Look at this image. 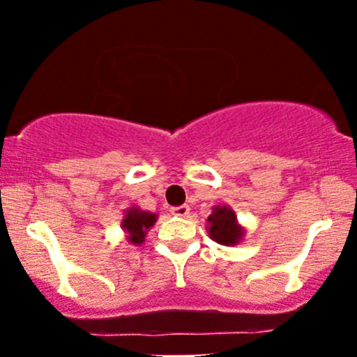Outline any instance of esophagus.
Returning a JSON list of instances; mask_svg holds the SVG:
<instances>
[{
	"label": "esophagus",
	"mask_w": 357,
	"mask_h": 357,
	"mask_svg": "<svg viewBox=\"0 0 357 357\" xmlns=\"http://www.w3.org/2000/svg\"><path fill=\"white\" fill-rule=\"evenodd\" d=\"M171 212L174 215H179V218H186L190 214V207L188 205H179V207H172Z\"/></svg>",
	"instance_id": "1"
}]
</instances>
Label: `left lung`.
<instances>
[{
	"instance_id": "obj_1",
	"label": "left lung",
	"mask_w": 357,
	"mask_h": 357,
	"mask_svg": "<svg viewBox=\"0 0 357 357\" xmlns=\"http://www.w3.org/2000/svg\"><path fill=\"white\" fill-rule=\"evenodd\" d=\"M208 236L221 245H236L243 238L245 231L236 221L235 211L228 205H215L207 218Z\"/></svg>"
}]
</instances>
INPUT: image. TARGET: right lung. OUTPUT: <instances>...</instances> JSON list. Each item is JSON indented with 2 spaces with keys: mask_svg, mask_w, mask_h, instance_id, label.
Segmentation results:
<instances>
[{
  "mask_svg": "<svg viewBox=\"0 0 357 357\" xmlns=\"http://www.w3.org/2000/svg\"><path fill=\"white\" fill-rule=\"evenodd\" d=\"M157 221V214L142 211L138 207H131L126 211L122 219V229L128 233V240L132 245H139L145 242V235Z\"/></svg>",
  "mask_w": 357,
  "mask_h": 357,
  "instance_id": "1",
  "label": "right lung"
}]
</instances>
